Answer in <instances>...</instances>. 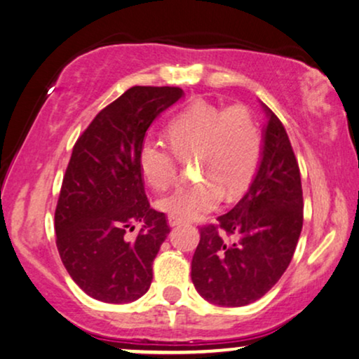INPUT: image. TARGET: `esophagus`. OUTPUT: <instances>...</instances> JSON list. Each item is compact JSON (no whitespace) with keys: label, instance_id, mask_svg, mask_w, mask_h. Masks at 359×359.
<instances>
[{"label":"esophagus","instance_id":"34e87169","mask_svg":"<svg viewBox=\"0 0 359 359\" xmlns=\"http://www.w3.org/2000/svg\"><path fill=\"white\" fill-rule=\"evenodd\" d=\"M167 222H169L170 226H177V225L182 224L184 220L179 219V217H175V215H169V217H167Z\"/></svg>","mask_w":359,"mask_h":359}]
</instances>
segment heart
<instances>
[{
    "mask_svg": "<svg viewBox=\"0 0 359 359\" xmlns=\"http://www.w3.org/2000/svg\"><path fill=\"white\" fill-rule=\"evenodd\" d=\"M170 149L146 140L139 151V169L152 189L169 187L180 161L197 157L194 184L179 185L157 202L162 212L179 219H197L219 207L224 190L233 197L247 187L262 156V134L245 106L222 109L197 101L177 114L167 127Z\"/></svg>",
    "mask_w": 359,
    "mask_h": 359,
    "instance_id": "b5f03b06",
    "label": "heart"
}]
</instances>
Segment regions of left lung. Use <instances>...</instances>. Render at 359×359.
Returning a JSON list of instances; mask_svg holds the SVG:
<instances>
[{"label":"left lung","instance_id":"8db88e82","mask_svg":"<svg viewBox=\"0 0 359 359\" xmlns=\"http://www.w3.org/2000/svg\"><path fill=\"white\" fill-rule=\"evenodd\" d=\"M265 112L262 156L247 194L219 225L201 229L192 258L198 294L219 306L257 302L288 269L303 226L300 169L278 117ZM232 234L233 241L226 238Z\"/></svg>","mask_w":359,"mask_h":359}]
</instances>
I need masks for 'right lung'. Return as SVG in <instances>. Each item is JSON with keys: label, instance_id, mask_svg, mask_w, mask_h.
<instances>
[{"label": "right lung", "instance_id": "right-lung-1", "mask_svg": "<svg viewBox=\"0 0 359 359\" xmlns=\"http://www.w3.org/2000/svg\"><path fill=\"white\" fill-rule=\"evenodd\" d=\"M182 97L179 88L134 86L72 149L54 213L56 245L67 273L94 300L130 303L151 287L152 262L170 229L149 205L139 151L152 122ZM135 224L140 233L130 239Z\"/></svg>", "mask_w": 359, "mask_h": 359}]
</instances>
